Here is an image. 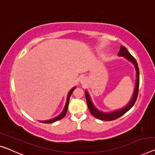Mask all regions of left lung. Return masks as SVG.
<instances>
[{
    "label": "left lung",
    "mask_w": 155,
    "mask_h": 155,
    "mask_svg": "<svg viewBox=\"0 0 155 155\" xmlns=\"http://www.w3.org/2000/svg\"><path fill=\"white\" fill-rule=\"evenodd\" d=\"M118 55L120 57H124L128 61H130L131 63H132L134 65L135 69H136V73H137V80H136L135 83V87L134 93L132 97H131L130 101L128 102L127 104L124 107L117 109V110H114L113 111H110V112H103L97 109L91 101V97L88 93L87 91H85V96L86 99H87V103L88 105V107L90 111V112L92 114L94 117H96L97 119L102 120H113L115 119L120 117L121 116H123V114H125L127 111H129L130 109L134 105L136 101H137V96H138V92H139V66H138V64L136 61V59L134 58L132 54H131L129 51H127V48L125 47L120 46V51H119Z\"/></svg>",
    "instance_id": "left-lung-1"
}]
</instances>
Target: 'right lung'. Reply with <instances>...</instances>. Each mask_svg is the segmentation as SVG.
Wrapping results in <instances>:
<instances>
[{"mask_svg":"<svg viewBox=\"0 0 155 155\" xmlns=\"http://www.w3.org/2000/svg\"><path fill=\"white\" fill-rule=\"evenodd\" d=\"M75 89V87H73L72 89L70 90V91L68 92V96H67V98H66V104H65V107H64V110L62 111V112H61L60 114H59V116H57L55 118H53L52 119H50V120H42V121H39V122H41V123H54V122H56V121H58L59 120H60V119L63 118L64 116H66V112H67V109H68V103H69V99H70V97H71V95L72 94L73 91H74V89Z\"/></svg>","mask_w":155,"mask_h":155,"instance_id":"obj_1","label":"right lung"}]
</instances>
